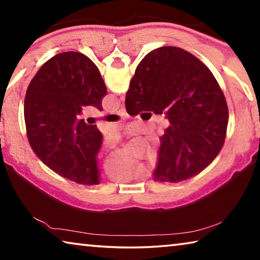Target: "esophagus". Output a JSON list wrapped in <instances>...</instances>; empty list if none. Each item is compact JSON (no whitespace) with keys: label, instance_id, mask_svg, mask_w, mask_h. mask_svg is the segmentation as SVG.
<instances>
[{"label":"esophagus","instance_id":"esophagus-1","mask_svg":"<svg viewBox=\"0 0 260 260\" xmlns=\"http://www.w3.org/2000/svg\"><path fill=\"white\" fill-rule=\"evenodd\" d=\"M117 114H119V116H122V117L127 116V112H126V110H125V107H121L119 110H118Z\"/></svg>","mask_w":260,"mask_h":260}]
</instances>
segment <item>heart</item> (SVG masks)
Returning a JSON list of instances; mask_svg holds the SVG:
<instances>
[{
    "instance_id": "obj_1",
    "label": "heart",
    "mask_w": 260,
    "mask_h": 260,
    "mask_svg": "<svg viewBox=\"0 0 260 260\" xmlns=\"http://www.w3.org/2000/svg\"><path fill=\"white\" fill-rule=\"evenodd\" d=\"M156 161L157 155L155 152H151L149 155V162H150V165H155ZM105 171H107L110 178L118 180V181H127V180H131L140 172L139 170H136L133 165H131L122 157L117 158L112 161L105 162Z\"/></svg>"
}]
</instances>
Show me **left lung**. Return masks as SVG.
<instances>
[{
    "instance_id": "1",
    "label": "left lung",
    "mask_w": 260,
    "mask_h": 260,
    "mask_svg": "<svg viewBox=\"0 0 260 260\" xmlns=\"http://www.w3.org/2000/svg\"><path fill=\"white\" fill-rule=\"evenodd\" d=\"M107 87L96 65L81 52H61L32 79L24 102L28 142L37 156L61 177L99 184L98 155L103 135L81 119L86 105L102 110Z\"/></svg>"
}]
</instances>
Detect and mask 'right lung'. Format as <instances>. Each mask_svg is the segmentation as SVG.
Masks as SVG:
<instances>
[{
    "instance_id": "1",
    "label": "right lung",
    "mask_w": 260,
    "mask_h": 260,
    "mask_svg": "<svg viewBox=\"0 0 260 260\" xmlns=\"http://www.w3.org/2000/svg\"><path fill=\"white\" fill-rule=\"evenodd\" d=\"M131 116L164 112L155 181L179 182L203 171L225 142L228 108L210 70L190 52L161 47L140 61L126 94Z\"/></svg>"
}]
</instances>
